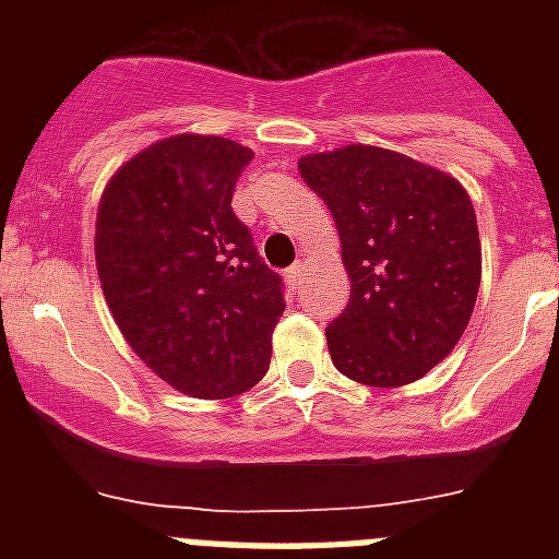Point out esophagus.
Returning <instances> with one entry per match:
<instances>
[{
    "label": "esophagus",
    "mask_w": 559,
    "mask_h": 559,
    "mask_svg": "<svg viewBox=\"0 0 559 559\" xmlns=\"http://www.w3.org/2000/svg\"><path fill=\"white\" fill-rule=\"evenodd\" d=\"M285 280H288L290 288H299V283H302V265H290V269L285 271Z\"/></svg>",
    "instance_id": "34e87169"
}]
</instances>
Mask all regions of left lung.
I'll use <instances>...</instances> for the list:
<instances>
[{
    "label": "left lung",
    "mask_w": 559,
    "mask_h": 559,
    "mask_svg": "<svg viewBox=\"0 0 559 559\" xmlns=\"http://www.w3.org/2000/svg\"><path fill=\"white\" fill-rule=\"evenodd\" d=\"M333 212L349 302L328 328L335 369L394 389L451 355L476 308L481 243L471 195L453 176L372 145L299 159Z\"/></svg>",
    "instance_id": "8db88e82"
}]
</instances>
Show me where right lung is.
Masks as SVG:
<instances>
[{"instance_id": "1", "label": "right lung", "mask_w": 559, "mask_h": 559, "mask_svg": "<svg viewBox=\"0 0 559 559\" xmlns=\"http://www.w3.org/2000/svg\"><path fill=\"white\" fill-rule=\"evenodd\" d=\"M251 159L224 136H167L114 173L97 210V274L114 322L165 383L201 400L263 380L285 310L283 280L231 212Z\"/></svg>"}]
</instances>
